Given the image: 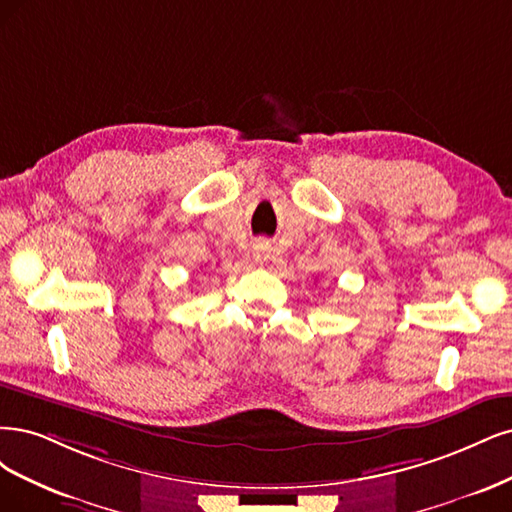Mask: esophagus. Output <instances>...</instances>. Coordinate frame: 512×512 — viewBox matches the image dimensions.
<instances>
[{
	"label": "esophagus",
	"instance_id": "1",
	"mask_svg": "<svg viewBox=\"0 0 512 512\" xmlns=\"http://www.w3.org/2000/svg\"><path fill=\"white\" fill-rule=\"evenodd\" d=\"M270 255H272V249H270L268 242H257L253 246V259L257 263H266L270 259Z\"/></svg>",
	"mask_w": 512,
	"mask_h": 512
}]
</instances>
